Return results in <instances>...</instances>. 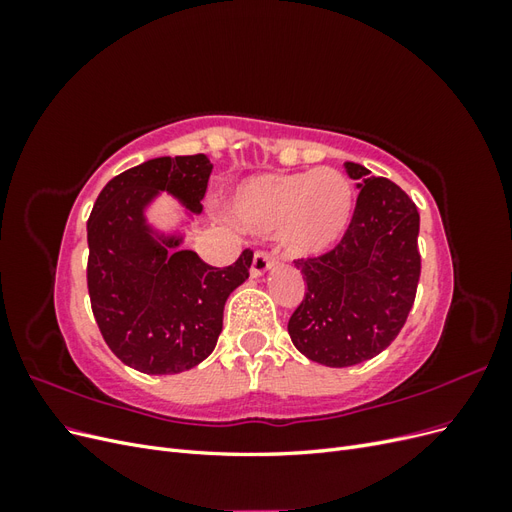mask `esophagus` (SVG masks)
I'll use <instances>...</instances> for the list:
<instances>
[{
  "label": "esophagus",
  "instance_id": "1",
  "mask_svg": "<svg viewBox=\"0 0 512 512\" xmlns=\"http://www.w3.org/2000/svg\"><path fill=\"white\" fill-rule=\"evenodd\" d=\"M275 265H277L275 258H271L265 252H256L254 260H252V267H250V275L260 277V275H265L267 271H271Z\"/></svg>",
  "mask_w": 512,
  "mask_h": 512
}]
</instances>
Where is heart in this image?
<instances>
[{
	"label": "heart",
	"mask_w": 512,
	"mask_h": 512,
	"mask_svg": "<svg viewBox=\"0 0 512 512\" xmlns=\"http://www.w3.org/2000/svg\"><path fill=\"white\" fill-rule=\"evenodd\" d=\"M232 218L254 235H275L286 254L314 258L344 239L354 213L350 181L333 168L265 173L232 194Z\"/></svg>",
	"instance_id": "1"
}]
</instances>
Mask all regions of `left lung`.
Returning <instances> with one entry per match:
<instances>
[{"label": "left lung", "mask_w": 512, "mask_h": 512, "mask_svg": "<svg viewBox=\"0 0 512 512\" xmlns=\"http://www.w3.org/2000/svg\"><path fill=\"white\" fill-rule=\"evenodd\" d=\"M344 166L361 190L350 228L331 252L294 260L307 292L288 320L294 348L327 367L359 365L391 346L421 277L412 198L361 164Z\"/></svg>", "instance_id": "left-lung-1"}]
</instances>
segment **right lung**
I'll return each mask as SVG.
<instances>
[{"instance_id":"add662e5","label":"right lung","mask_w":512,"mask_h":512,"mask_svg":"<svg viewBox=\"0 0 512 512\" xmlns=\"http://www.w3.org/2000/svg\"><path fill=\"white\" fill-rule=\"evenodd\" d=\"M213 164L198 156L153 158L104 185L87 222V288L104 342L121 363L151 376L192 369L213 352L230 292L250 277L252 252L218 269L181 250L147 209L162 192L188 215L203 211Z\"/></svg>"}]
</instances>
